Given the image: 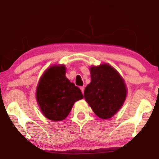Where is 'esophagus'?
I'll list each match as a JSON object with an SVG mask.
<instances>
[{
  "label": "esophagus",
  "instance_id": "esophagus-1",
  "mask_svg": "<svg viewBox=\"0 0 159 159\" xmlns=\"http://www.w3.org/2000/svg\"><path fill=\"white\" fill-rule=\"evenodd\" d=\"M80 89H81L82 93H84V86H81V87H80Z\"/></svg>",
  "mask_w": 159,
  "mask_h": 159
}]
</instances>
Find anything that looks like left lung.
<instances>
[{"instance_id": "1", "label": "left lung", "mask_w": 159, "mask_h": 159, "mask_svg": "<svg viewBox=\"0 0 159 159\" xmlns=\"http://www.w3.org/2000/svg\"><path fill=\"white\" fill-rule=\"evenodd\" d=\"M91 81L84 90V98L95 114L110 119L123 105L127 87L120 74L108 63L92 66Z\"/></svg>"}]
</instances>
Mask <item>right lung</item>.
<instances>
[{"instance_id": "obj_1", "label": "right lung", "mask_w": 159, "mask_h": 159, "mask_svg": "<svg viewBox=\"0 0 159 159\" xmlns=\"http://www.w3.org/2000/svg\"><path fill=\"white\" fill-rule=\"evenodd\" d=\"M64 65H52L42 75L36 87V98L47 119L62 121L75 102L84 98L81 90L66 77Z\"/></svg>"}]
</instances>
